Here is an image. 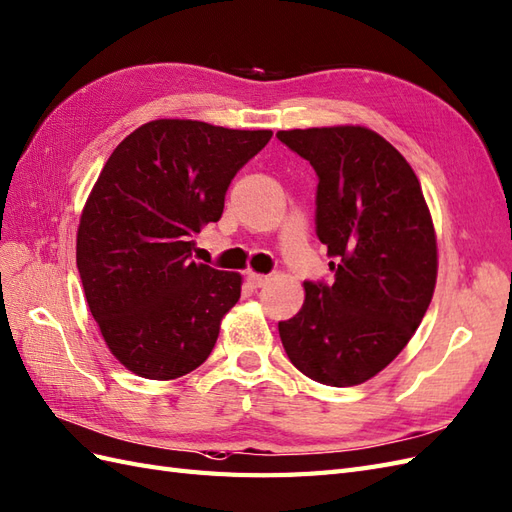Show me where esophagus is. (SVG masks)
<instances>
[{"instance_id": "34e87169", "label": "esophagus", "mask_w": 512, "mask_h": 512, "mask_svg": "<svg viewBox=\"0 0 512 512\" xmlns=\"http://www.w3.org/2000/svg\"><path fill=\"white\" fill-rule=\"evenodd\" d=\"M246 283L253 287V290H259V287H264L268 283V277H264V274H255V272H248L246 274Z\"/></svg>"}]
</instances>
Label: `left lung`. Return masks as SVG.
Masks as SVG:
<instances>
[{
  "label": "left lung",
  "instance_id": "8db88e82",
  "mask_svg": "<svg viewBox=\"0 0 512 512\" xmlns=\"http://www.w3.org/2000/svg\"><path fill=\"white\" fill-rule=\"evenodd\" d=\"M318 175L316 235L335 281H305L279 322L287 357L311 381L361 385L409 344L437 281V240L409 162L365 127L279 131Z\"/></svg>",
  "mask_w": 512,
  "mask_h": 512
}]
</instances>
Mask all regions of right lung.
I'll use <instances>...</instances> for the list:
<instances>
[{
	"mask_svg": "<svg viewBox=\"0 0 512 512\" xmlns=\"http://www.w3.org/2000/svg\"><path fill=\"white\" fill-rule=\"evenodd\" d=\"M272 131L162 119L114 149L77 229L86 303L129 372L170 381L212 352L242 277L192 259L194 235L218 222L238 170Z\"/></svg>",
	"mask_w": 512,
	"mask_h": 512,
	"instance_id": "add662e5",
	"label": "right lung"
}]
</instances>
